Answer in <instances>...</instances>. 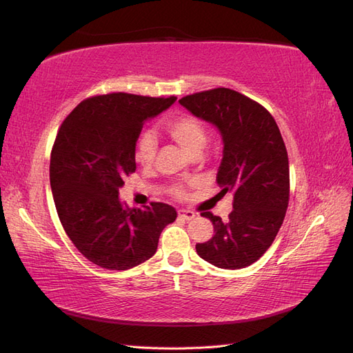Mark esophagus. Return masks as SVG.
Here are the masks:
<instances>
[{
    "mask_svg": "<svg viewBox=\"0 0 353 353\" xmlns=\"http://www.w3.org/2000/svg\"><path fill=\"white\" fill-rule=\"evenodd\" d=\"M178 216H179L181 219H184V221H191V219L196 218V213H194L193 210L179 209V210H178Z\"/></svg>",
    "mask_w": 353,
    "mask_h": 353,
    "instance_id": "obj_1",
    "label": "esophagus"
}]
</instances>
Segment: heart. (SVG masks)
I'll return each instance as SVG.
<instances>
[{
    "mask_svg": "<svg viewBox=\"0 0 353 353\" xmlns=\"http://www.w3.org/2000/svg\"><path fill=\"white\" fill-rule=\"evenodd\" d=\"M163 128L166 134L183 147L190 156L201 153V150L206 145L208 137H206L205 126H203L200 119H197V117L193 114L179 113L175 116H170L169 119L165 121ZM156 152H157V141H156V137L152 132L145 131L138 137L137 150H135V159L138 163L143 166L152 165ZM172 193L178 197L184 196V187L175 184L172 187Z\"/></svg>",
    "mask_w": 353,
    "mask_h": 353,
    "instance_id": "heart-1",
    "label": "heart"
}]
</instances>
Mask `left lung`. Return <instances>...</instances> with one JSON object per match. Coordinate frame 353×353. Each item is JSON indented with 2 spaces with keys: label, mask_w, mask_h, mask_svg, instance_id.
Returning <instances> with one entry per match:
<instances>
[{
  "label": "left lung",
  "mask_w": 353,
  "mask_h": 353,
  "mask_svg": "<svg viewBox=\"0 0 353 353\" xmlns=\"http://www.w3.org/2000/svg\"><path fill=\"white\" fill-rule=\"evenodd\" d=\"M179 104L219 131L216 183L222 193L234 194L227 222L201 213L215 236L196 244V252L218 268H245L270 249L288 206V157L279 125L259 103L230 88L191 94Z\"/></svg>",
  "instance_id": "1"
}]
</instances>
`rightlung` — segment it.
<instances>
[{"label":"right lung","mask_w":353,"mask_h":353,"mask_svg":"<svg viewBox=\"0 0 353 353\" xmlns=\"http://www.w3.org/2000/svg\"><path fill=\"white\" fill-rule=\"evenodd\" d=\"M176 97L113 92L83 100L61 123L52 145L50 184L63 228L90 262L126 271L150 259L160 232L176 219L165 203L128 208L123 178L135 172L143 125Z\"/></svg>","instance_id":"obj_1"}]
</instances>
